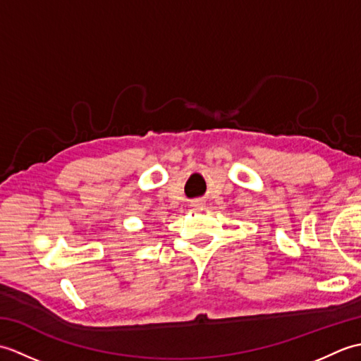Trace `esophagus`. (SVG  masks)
I'll list each match as a JSON object with an SVG mask.
<instances>
[{
	"label": "esophagus",
	"mask_w": 361,
	"mask_h": 361,
	"mask_svg": "<svg viewBox=\"0 0 361 361\" xmlns=\"http://www.w3.org/2000/svg\"><path fill=\"white\" fill-rule=\"evenodd\" d=\"M202 204V202L200 200H195L194 203H192V206H200Z\"/></svg>",
	"instance_id": "obj_1"
}]
</instances>
